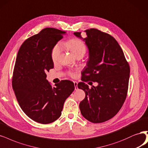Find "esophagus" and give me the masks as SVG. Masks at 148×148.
<instances>
[{"mask_svg":"<svg viewBox=\"0 0 148 148\" xmlns=\"http://www.w3.org/2000/svg\"><path fill=\"white\" fill-rule=\"evenodd\" d=\"M74 85H75V90H78V83L76 81H74Z\"/></svg>","mask_w":148,"mask_h":148,"instance_id":"obj_1","label":"esophagus"}]
</instances>
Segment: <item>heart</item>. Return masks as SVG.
<instances>
[{"label":"heart","mask_w":148,"mask_h":148,"mask_svg":"<svg viewBox=\"0 0 148 148\" xmlns=\"http://www.w3.org/2000/svg\"><path fill=\"white\" fill-rule=\"evenodd\" d=\"M64 45L72 52L76 57L85 54L87 47L84 42L79 38H72L64 43ZM62 51V45L58 43L53 47L51 51V58L53 62H56L58 59L60 53ZM73 76V74H72Z\"/></svg>","instance_id":"heart-1"}]
</instances>
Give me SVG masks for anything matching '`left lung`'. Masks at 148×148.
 <instances>
[{"instance_id": "left-lung-1", "label": "left lung", "mask_w": 148, "mask_h": 148, "mask_svg": "<svg viewBox=\"0 0 148 148\" xmlns=\"http://www.w3.org/2000/svg\"><path fill=\"white\" fill-rule=\"evenodd\" d=\"M84 32V38L81 32H74L76 37L83 40L89 51L82 72L83 81L78 84L86 94L79 106L85 119L101 123L114 117L123 106L128 90L130 67L114 38L96 29ZM88 80L95 81L98 85L89 89L84 83Z\"/></svg>"}]
</instances>
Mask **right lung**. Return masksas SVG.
I'll return each mask as SVG.
<instances>
[{"mask_svg": "<svg viewBox=\"0 0 148 148\" xmlns=\"http://www.w3.org/2000/svg\"><path fill=\"white\" fill-rule=\"evenodd\" d=\"M64 34L57 29H43L22 44L15 62L12 86L16 99L25 114L40 124L57 120L75 89L70 81L52 86L47 79L46 73L54 68L52 49Z\"/></svg>", "mask_w": 148, "mask_h": 148, "instance_id": "add662e5", "label": "right lung"}]
</instances>
